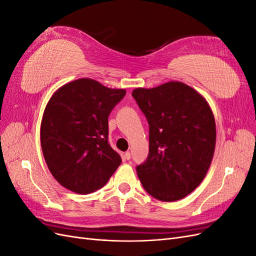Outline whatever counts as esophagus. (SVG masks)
Segmentation results:
<instances>
[{
  "label": "esophagus",
  "mask_w": 256,
  "mask_h": 256,
  "mask_svg": "<svg viewBox=\"0 0 256 256\" xmlns=\"http://www.w3.org/2000/svg\"><path fill=\"white\" fill-rule=\"evenodd\" d=\"M124 157H125V159H127V160H130V158H131V154H130V152H125V154H124Z\"/></svg>",
  "instance_id": "34e87169"
}]
</instances>
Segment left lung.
<instances>
[{"label":"left lung","mask_w":256,"mask_h":256,"mask_svg":"<svg viewBox=\"0 0 256 256\" xmlns=\"http://www.w3.org/2000/svg\"><path fill=\"white\" fill-rule=\"evenodd\" d=\"M132 97L150 125V152L136 173L146 192L174 202L194 190L210 166L216 122L206 100L182 82L136 88Z\"/></svg>","instance_id":"1"}]
</instances>
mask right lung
Segmentation results:
<instances>
[{"mask_svg": "<svg viewBox=\"0 0 256 256\" xmlns=\"http://www.w3.org/2000/svg\"><path fill=\"white\" fill-rule=\"evenodd\" d=\"M125 95V90L79 79L58 88L49 100L40 144L51 174L66 189L79 194L94 192L122 164L108 141V118Z\"/></svg>", "mask_w": 256, "mask_h": 256, "instance_id": "1", "label": "right lung"}]
</instances>
